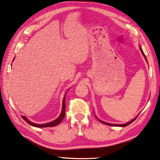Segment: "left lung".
<instances>
[{
  "instance_id": "obj_1",
  "label": "left lung",
  "mask_w": 160,
  "mask_h": 160,
  "mask_svg": "<svg viewBox=\"0 0 160 160\" xmlns=\"http://www.w3.org/2000/svg\"><path fill=\"white\" fill-rule=\"evenodd\" d=\"M140 50H141V52H142V55H143V57L145 58L146 60L147 61V59H146V55H144V53H143V51H142V48H141V46H140ZM147 62H148V61H147ZM137 118V117H135L134 118H133L132 120H131L130 121L128 122V123H125V124H112V123H106V122H104V121H101L100 119H98V118H97V119H98L100 122H101V123H104V124H105V125H108V126H120V127H126V126H128V125H129V124L132 123V122H133L134 120H135Z\"/></svg>"
}]
</instances>
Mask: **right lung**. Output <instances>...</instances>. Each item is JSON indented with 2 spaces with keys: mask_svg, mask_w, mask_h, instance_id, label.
<instances>
[{
  "mask_svg": "<svg viewBox=\"0 0 160 160\" xmlns=\"http://www.w3.org/2000/svg\"><path fill=\"white\" fill-rule=\"evenodd\" d=\"M14 60V59H13ZM66 94H67V93H66ZM66 94L64 97L63 98V102H62V112L60 115L59 116V117L58 118H56L55 120L52 121L51 122H49V123H44V124H37V123H32V122L30 121L28 119V118L24 117V116H22V118H23V120L26 121L27 123L28 124H30V126H34V127H37V128H46V127H53V126H57V125H58L59 123H61V121L63 120V118H64L65 117V96H66Z\"/></svg>",
  "mask_w": 160,
  "mask_h": 160,
  "instance_id": "obj_1",
  "label": "right lung"
}]
</instances>
